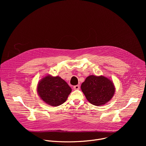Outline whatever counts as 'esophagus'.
<instances>
[{
  "mask_svg": "<svg viewBox=\"0 0 146 146\" xmlns=\"http://www.w3.org/2000/svg\"><path fill=\"white\" fill-rule=\"evenodd\" d=\"M73 89L75 90H79L80 89V86L79 85H76V86H74L73 87Z\"/></svg>",
  "mask_w": 146,
  "mask_h": 146,
  "instance_id": "esophagus-1",
  "label": "esophagus"
}]
</instances>
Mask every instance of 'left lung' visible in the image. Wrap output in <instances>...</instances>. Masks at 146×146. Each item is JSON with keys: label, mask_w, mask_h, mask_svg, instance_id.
<instances>
[{"label": "left lung", "mask_w": 146, "mask_h": 146, "mask_svg": "<svg viewBox=\"0 0 146 146\" xmlns=\"http://www.w3.org/2000/svg\"><path fill=\"white\" fill-rule=\"evenodd\" d=\"M81 89L88 101L95 106L104 105L109 102L115 93L114 83L103 76L90 75L82 83Z\"/></svg>", "instance_id": "obj_1"}]
</instances>
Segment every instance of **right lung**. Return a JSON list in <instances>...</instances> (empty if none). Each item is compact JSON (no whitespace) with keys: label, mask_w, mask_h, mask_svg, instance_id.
<instances>
[{"label":"right lung","mask_w":146,"mask_h":146,"mask_svg":"<svg viewBox=\"0 0 146 146\" xmlns=\"http://www.w3.org/2000/svg\"><path fill=\"white\" fill-rule=\"evenodd\" d=\"M37 92L41 100L48 105L58 106L67 100L72 88L60 77L48 74L38 82Z\"/></svg>","instance_id":"right-lung-1"}]
</instances>
